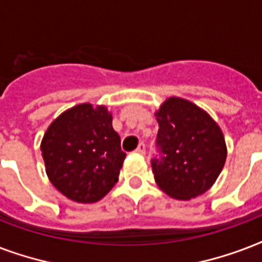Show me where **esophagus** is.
<instances>
[{
	"label": "esophagus",
	"instance_id": "34e87169",
	"mask_svg": "<svg viewBox=\"0 0 262 262\" xmlns=\"http://www.w3.org/2000/svg\"><path fill=\"white\" fill-rule=\"evenodd\" d=\"M135 151H137V153H139V154H145L146 153V145H145V143H143V142H141Z\"/></svg>",
	"mask_w": 262,
	"mask_h": 262
}]
</instances>
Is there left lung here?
Wrapping results in <instances>:
<instances>
[{
	"mask_svg": "<svg viewBox=\"0 0 262 262\" xmlns=\"http://www.w3.org/2000/svg\"><path fill=\"white\" fill-rule=\"evenodd\" d=\"M156 117L159 154L151 159L156 183L176 200L204 194L226 163L222 129L208 113L182 98L167 99Z\"/></svg>",
	"mask_w": 262,
	"mask_h": 262,
	"instance_id": "left-lung-1",
	"label": "left lung"
}]
</instances>
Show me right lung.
Segmentation results:
<instances>
[{
	"label": "right lung",
	"instance_id": "1",
	"mask_svg": "<svg viewBox=\"0 0 262 262\" xmlns=\"http://www.w3.org/2000/svg\"><path fill=\"white\" fill-rule=\"evenodd\" d=\"M46 173L67 198L91 204L106 195L119 180L125 153L105 106L82 103L50 124L42 139Z\"/></svg>",
	"mask_w": 262,
	"mask_h": 262
}]
</instances>
